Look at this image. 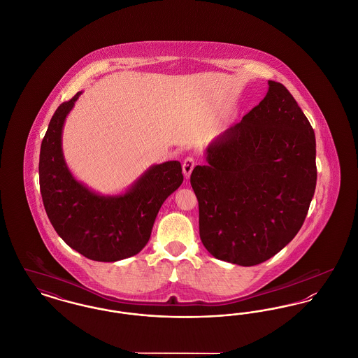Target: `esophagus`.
<instances>
[{
  "mask_svg": "<svg viewBox=\"0 0 358 358\" xmlns=\"http://www.w3.org/2000/svg\"><path fill=\"white\" fill-rule=\"evenodd\" d=\"M193 168H194V159H193L192 157H187V158H185L184 164H182V171H184V176H185L187 178L190 177V174H192V171H193Z\"/></svg>",
  "mask_w": 358,
  "mask_h": 358,
  "instance_id": "esophagus-1",
  "label": "esophagus"
}]
</instances>
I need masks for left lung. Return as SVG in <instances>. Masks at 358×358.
<instances>
[{"label":"left lung","instance_id":"obj_1","mask_svg":"<svg viewBox=\"0 0 358 358\" xmlns=\"http://www.w3.org/2000/svg\"><path fill=\"white\" fill-rule=\"evenodd\" d=\"M204 155L190 184L208 252L244 267L276 255L301 229L317 184L314 130L289 90L268 80L264 99Z\"/></svg>","mask_w":358,"mask_h":358}]
</instances>
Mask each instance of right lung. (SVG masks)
Here are the masks:
<instances>
[{"label":"right lung","mask_w":358,"mask_h":358,"mask_svg":"<svg viewBox=\"0 0 358 358\" xmlns=\"http://www.w3.org/2000/svg\"><path fill=\"white\" fill-rule=\"evenodd\" d=\"M83 91L55 111L41 142L40 192L57 235L95 262H118L148 244L164 201L184 181L181 164L152 165L120 194H101L78 181L64 159L62 138L69 111Z\"/></svg>","instance_id":"add662e5"}]
</instances>
